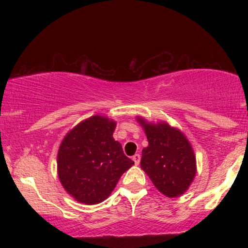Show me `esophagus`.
I'll return each instance as SVG.
<instances>
[{
  "label": "esophagus",
  "mask_w": 248,
  "mask_h": 248,
  "mask_svg": "<svg viewBox=\"0 0 248 248\" xmlns=\"http://www.w3.org/2000/svg\"><path fill=\"white\" fill-rule=\"evenodd\" d=\"M140 160H141V155H140V154H135V155L133 156V161H134V163L136 164V166H138V164L140 163Z\"/></svg>",
  "instance_id": "esophagus-1"
}]
</instances>
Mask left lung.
<instances>
[{
	"mask_svg": "<svg viewBox=\"0 0 248 248\" xmlns=\"http://www.w3.org/2000/svg\"><path fill=\"white\" fill-rule=\"evenodd\" d=\"M139 121L149 142L142 150L141 168L167 197L183 195L196 175V157L189 141L164 122L150 124L143 119Z\"/></svg>",
	"mask_w": 248,
	"mask_h": 248,
	"instance_id": "left-lung-1",
	"label": "left lung"
}]
</instances>
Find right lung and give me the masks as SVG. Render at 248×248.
Returning a JSON list of instances; mask_svg holds the SVG:
<instances>
[{
  "label": "right lung",
  "mask_w": 248,
  "mask_h": 248,
  "mask_svg": "<svg viewBox=\"0 0 248 248\" xmlns=\"http://www.w3.org/2000/svg\"><path fill=\"white\" fill-rule=\"evenodd\" d=\"M114 129V121L94 115L73 128L59 147V179L80 203L92 205L105 201L134 164L113 139Z\"/></svg>",
  "instance_id": "right-lung-1"
}]
</instances>
